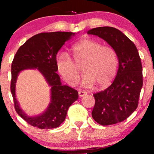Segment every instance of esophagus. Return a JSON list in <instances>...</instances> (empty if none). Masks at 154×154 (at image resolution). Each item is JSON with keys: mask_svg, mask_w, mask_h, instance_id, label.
<instances>
[{"mask_svg": "<svg viewBox=\"0 0 154 154\" xmlns=\"http://www.w3.org/2000/svg\"><path fill=\"white\" fill-rule=\"evenodd\" d=\"M86 94H87V92H85V91H79V97H81L85 96Z\"/></svg>", "mask_w": 154, "mask_h": 154, "instance_id": "obj_1", "label": "esophagus"}]
</instances>
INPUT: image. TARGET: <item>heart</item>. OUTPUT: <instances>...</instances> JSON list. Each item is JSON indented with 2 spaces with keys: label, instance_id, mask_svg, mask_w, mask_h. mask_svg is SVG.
<instances>
[{
  "label": "heart",
  "instance_id": "b5f03b06",
  "mask_svg": "<svg viewBox=\"0 0 154 154\" xmlns=\"http://www.w3.org/2000/svg\"><path fill=\"white\" fill-rule=\"evenodd\" d=\"M71 51L75 63L65 52H60L56 57L58 73L69 85H76L80 75L78 66L83 64L82 84L87 87L95 83L98 88H104L116 74L119 61L112 48L94 40L84 39L73 45Z\"/></svg>",
  "mask_w": 154,
  "mask_h": 154
}]
</instances>
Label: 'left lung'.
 <instances>
[{"label": "left lung", "mask_w": 154, "mask_h": 154, "mask_svg": "<svg viewBox=\"0 0 154 154\" xmlns=\"http://www.w3.org/2000/svg\"><path fill=\"white\" fill-rule=\"evenodd\" d=\"M87 33L104 40L115 50L119 60V69L112 84L93 94L95 104L92 116L102 125L120 123L128 119L138 106L143 85L138 50L131 40L113 27H97Z\"/></svg>", "instance_id": "obj_1"}]
</instances>
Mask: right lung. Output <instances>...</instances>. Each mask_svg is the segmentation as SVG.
I'll list each match as a JSON object with an SVG mask.
<instances>
[{
  "label": "right lung",
  "mask_w": 154,
  "mask_h": 154,
  "mask_svg": "<svg viewBox=\"0 0 154 154\" xmlns=\"http://www.w3.org/2000/svg\"><path fill=\"white\" fill-rule=\"evenodd\" d=\"M75 33L55 31L33 35L19 48L12 64L10 90L17 113L33 127L41 129L57 128L66 119L69 106L79 99L76 90L63 85L56 72V56L65 42ZM26 69H37L51 87V102L41 115L30 117L23 111L16 98L15 88L18 73Z\"/></svg>",
  "instance_id": "1"
}]
</instances>
